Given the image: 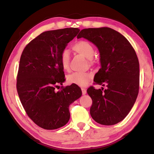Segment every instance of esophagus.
I'll return each mask as SVG.
<instances>
[{
	"instance_id": "1",
	"label": "esophagus",
	"mask_w": 154,
	"mask_h": 154,
	"mask_svg": "<svg viewBox=\"0 0 154 154\" xmlns=\"http://www.w3.org/2000/svg\"><path fill=\"white\" fill-rule=\"evenodd\" d=\"M82 91L83 95L85 94H86V92H87V90H86V89H85V88H82Z\"/></svg>"
}]
</instances>
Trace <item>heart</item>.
Instances as JSON below:
<instances>
[{"label": "heart", "mask_w": 154, "mask_h": 154, "mask_svg": "<svg viewBox=\"0 0 154 154\" xmlns=\"http://www.w3.org/2000/svg\"><path fill=\"white\" fill-rule=\"evenodd\" d=\"M72 49L78 54H82L89 60L90 65L95 64V61L92 59L94 54V49L92 44L85 41H79L72 45ZM69 53L65 49L61 52L60 56V62L64 71L69 70ZM92 79V74L90 72H74L68 75L66 77L68 83L81 87L86 86Z\"/></svg>", "instance_id": "heart-1"}]
</instances>
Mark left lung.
Segmentation results:
<instances>
[{
  "instance_id": "obj_1",
  "label": "left lung",
  "mask_w": 154,
  "mask_h": 154,
  "mask_svg": "<svg viewBox=\"0 0 154 154\" xmlns=\"http://www.w3.org/2000/svg\"><path fill=\"white\" fill-rule=\"evenodd\" d=\"M83 37L97 47L101 68L95 84L87 92L92 100L90 115L97 123L111 126L126 118L136 101L139 90V63L133 47L124 36L112 28H85L77 38Z\"/></svg>"
}]
</instances>
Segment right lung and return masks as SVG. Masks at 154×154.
I'll return each mask as SVG.
<instances>
[{
  "mask_svg": "<svg viewBox=\"0 0 154 154\" xmlns=\"http://www.w3.org/2000/svg\"><path fill=\"white\" fill-rule=\"evenodd\" d=\"M79 29L66 28L41 33L25 47L17 75V91L28 116L41 128L54 130L70 119L69 105L81 97V88L61 86L64 72L60 62L61 52Z\"/></svg>",
  "mask_w": 154,
  "mask_h": 154,
  "instance_id": "1",
  "label": "right lung"
}]
</instances>
